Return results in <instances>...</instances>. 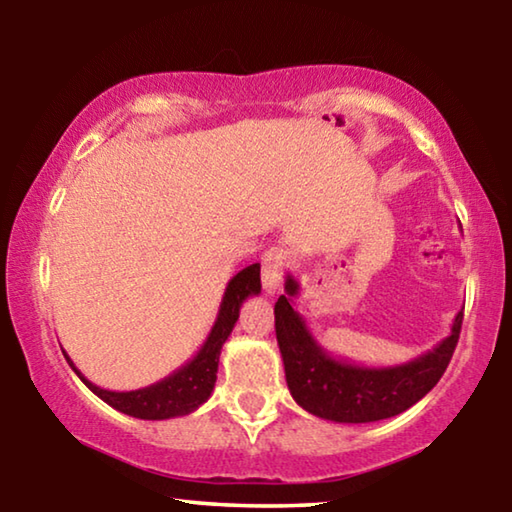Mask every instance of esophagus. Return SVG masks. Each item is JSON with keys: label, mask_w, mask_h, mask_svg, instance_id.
Returning <instances> with one entry per match:
<instances>
[{"label": "esophagus", "mask_w": 512, "mask_h": 512, "mask_svg": "<svg viewBox=\"0 0 512 512\" xmlns=\"http://www.w3.org/2000/svg\"><path fill=\"white\" fill-rule=\"evenodd\" d=\"M284 255L280 250H271V253L266 255L264 259V282H266V289L268 291H275L280 287L282 282V273H284Z\"/></svg>", "instance_id": "34e87169"}]
</instances>
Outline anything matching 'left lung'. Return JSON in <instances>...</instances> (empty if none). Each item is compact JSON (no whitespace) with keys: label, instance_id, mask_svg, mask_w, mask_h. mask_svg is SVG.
Here are the masks:
<instances>
[{"label":"left lung","instance_id":"1","mask_svg":"<svg viewBox=\"0 0 512 512\" xmlns=\"http://www.w3.org/2000/svg\"><path fill=\"white\" fill-rule=\"evenodd\" d=\"M284 293L275 302V334L291 397L311 415L332 422L361 424L400 415L420 402L449 366L463 323L458 311L447 339L420 357L397 366H361L334 357L311 334L307 320L293 307L300 282L287 273Z\"/></svg>","mask_w":512,"mask_h":512}]
</instances>
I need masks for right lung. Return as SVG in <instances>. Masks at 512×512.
<instances>
[{"mask_svg":"<svg viewBox=\"0 0 512 512\" xmlns=\"http://www.w3.org/2000/svg\"><path fill=\"white\" fill-rule=\"evenodd\" d=\"M262 291V280H259V264H250L244 271H239L225 287L219 314H216L214 325L207 334L205 343L201 345L192 359L185 366L173 370L169 377H164L155 384L146 388H137V391H106L92 384L90 379L83 377V372L74 366V361L65 359L72 370L79 375L90 391L101 397L103 402L110 404L126 415L140 420H169L178 418V415L194 413L198 406L210 400L216 384V370H219V357L223 350V343L228 341L232 327L239 320V309L250 296H257Z\"/></svg>","mask_w":512,"mask_h":512,"instance_id":"right-lung-1","label":"right lung"}]
</instances>
